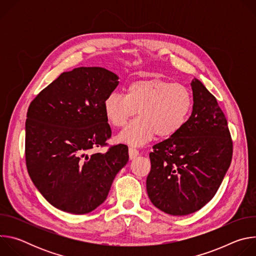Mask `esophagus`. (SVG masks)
Wrapping results in <instances>:
<instances>
[{
	"label": "esophagus",
	"instance_id": "1",
	"mask_svg": "<svg viewBox=\"0 0 256 256\" xmlns=\"http://www.w3.org/2000/svg\"><path fill=\"white\" fill-rule=\"evenodd\" d=\"M138 149H136V148H134V147H130L128 148V155H130V160H132V159H134L136 157H138Z\"/></svg>",
	"mask_w": 256,
	"mask_h": 256
}]
</instances>
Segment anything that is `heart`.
Listing matches in <instances>:
<instances>
[{
	"instance_id": "obj_1",
	"label": "heart",
	"mask_w": 256,
	"mask_h": 256,
	"mask_svg": "<svg viewBox=\"0 0 256 256\" xmlns=\"http://www.w3.org/2000/svg\"><path fill=\"white\" fill-rule=\"evenodd\" d=\"M194 106L192 90L180 83L150 78L130 83L126 94L109 93L103 102L104 114L114 128L124 126L118 140L132 146H142L156 134L170 138L188 122Z\"/></svg>"
}]
</instances>
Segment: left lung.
Segmentation results:
<instances>
[{
  "instance_id": "1",
  "label": "left lung",
  "mask_w": 256,
  "mask_h": 256,
  "mask_svg": "<svg viewBox=\"0 0 256 256\" xmlns=\"http://www.w3.org/2000/svg\"><path fill=\"white\" fill-rule=\"evenodd\" d=\"M190 118L174 136L153 146L147 192L152 204L172 216L200 210L216 194L228 171L233 142L216 97L192 82Z\"/></svg>"
}]
</instances>
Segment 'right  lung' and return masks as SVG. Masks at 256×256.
Listing matches in <instances>:
<instances>
[{"label":"right lung","mask_w":256,"mask_h":256,"mask_svg":"<svg viewBox=\"0 0 256 256\" xmlns=\"http://www.w3.org/2000/svg\"><path fill=\"white\" fill-rule=\"evenodd\" d=\"M118 85V77L104 68H76L60 74L28 107L27 170L58 210L76 214L95 210L128 161V148L122 144L92 153L112 136L103 102Z\"/></svg>","instance_id":"obj_1"}]
</instances>
